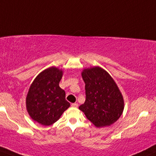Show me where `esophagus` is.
I'll list each match as a JSON object with an SVG mask.
<instances>
[{
    "instance_id": "1",
    "label": "esophagus",
    "mask_w": 156,
    "mask_h": 156,
    "mask_svg": "<svg viewBox=\"0 0 156 156\" xmlns=\"http://www.w3.org/2000/svg\"><path fill=\"white\" fill-rule=\"evenodd\" d=\"M72 106L74 107V108H76L78 106V104L76 103H72Z\"/></svg>"
}]
</instances>
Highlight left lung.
<instances>
[{
	"label": "left lung",
	"mask_w": 156,
	"mask_h": 156,
	"mask_svg": "<svg viewBox=\"0 0 156 156\" xmlns=\"http://www.w3.org/2000/svg\"><path fill=\"white\" fill-rule=\"evenodd\" d=\"M86 100L79 107L97 127L110 126L122 116L124 108L122 94L113 79L99 66L84 69Z\"/></svg>",
	"instance_id": "8db88e82"
}]
</instances>
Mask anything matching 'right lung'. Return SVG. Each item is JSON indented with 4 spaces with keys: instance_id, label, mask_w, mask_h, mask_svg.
Here are the masks:
<instances>
[{
    "instance_id": "add662e5",
    "label": "right lung",
    "mask_w": 156,
    "mask_h": 156,
    "mask_svg": "<svg viewBox=\"0 0 156 156\" xmlns=\"http://www.w3.org/2000/svg\"><path fill=\"white\" fill-rule=\"evenodd\" d=\"M63 71L52 66L40 72L30 85L26 98V107L34 121L50 126L57 122L70 106L66 93L59 87Z\"/></svg>"
}]
</instances>
